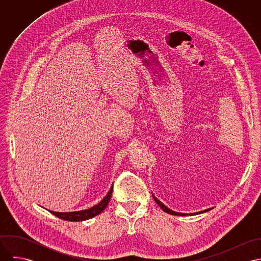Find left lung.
Wrapping results in <instances>:
<instances>
[{"instance_id":"left-lung-1","label":"left lung","mask_w":261,"mask_h":261,"mask_svg":"<svg viewBox=\"0 0 261 261\" xmlns=\"http://www.w3.org/2000/svg\"><path fill=\"white\" fill-rule=\"evenodd\" d=\"M152 198H153V200L156 202V204L163 209V211L164 212H166V213H168V214H171V215H176V216H187V215H197V214H201V213H205V212H207V211H209V210H211V208L210 209H206V210H203V211H200V212H197V213H190V214H186V213H179V212H175V211H173V210H171V209H169L167 206H165L160 200H158L153 195H152Z\"/></svg>"}]
</instances>
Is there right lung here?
<instances>
[{"label": "right lung", "mask_w": 261, "mask_h": 261, "mask_svg": "<svg viewBox=\"0 0 261 261\" xmlns=\"http://www.w3.org/2000/svg\"><path fill=\"white\" fill-rule=\"evenodd\" d=\"M112 190H113V186L111 188L108 195L97 205H95L87 210H81V211H75V212H54V211H50V212L54 216H56L60 219L66 220V221L78 222V221H84V220L90 219V218L100 214L107 208V206L110 203L111 197H112Z\"/></svg>", "instance_id": "obj_1"}]
</instances>
